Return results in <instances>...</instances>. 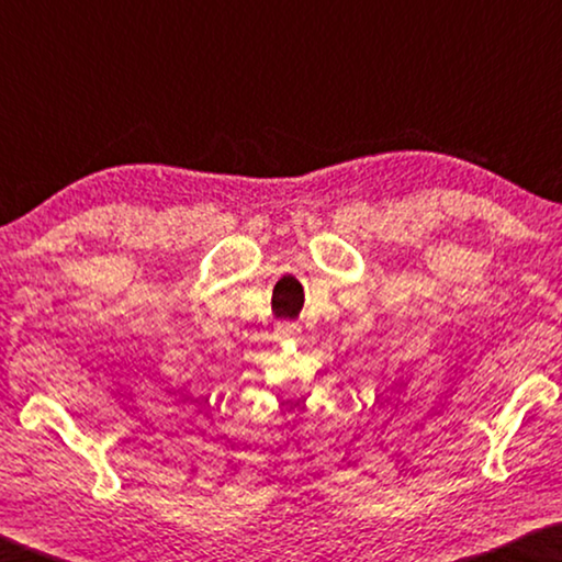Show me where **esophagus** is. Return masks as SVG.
I'll list each match as a JSON object with an SVG mask.
<instances>
[{"label":"esophagus","instance_id":"obj_1","mask_svg":"<svg viewBox=\"0 0 562 562\" xmlns=\"http://www.w3.org/2000/svg\"><path fill=\"white\" fill-rule=\"evenodd\" d=\"M296 331H300V328H296L294 324H284V326L280 328V334H282L284 338H290V336H296Z\"/></svg>","mask_w":562,"mask_h":562}]
</instances>
